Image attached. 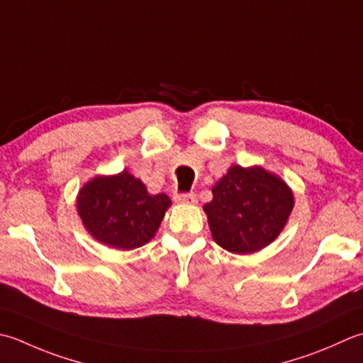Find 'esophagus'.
<instances>
[{"mask_svg": "<svg viewBox=\"0 0 363 363\" xmlns=\"http://www.w3.org/2000/svg\"><path fill=\"white\" fill-rule=\"evenodd\" d=\"M174 198L177 203H186V204H196L198 203V198L195 194H179Z\"/></svg>", "mask_w": 363, "mask_h": 363, "instance_id": "obj_1", "label": "esophagus"}]
</instances>
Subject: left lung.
I'll use <instances>...</instances> for the list:
<instances>
[{"mask_svg":"<svg viewBox=\"0 0 363 363\" xmlns=\"http://www.w3.org/2000/svg\"><path fill=\"white\" fill-rule=\"evenodd\" d=\"M293 208L291 187L259 165H231L212 187V201L203 206L212 239L236 255H250L272 244Z\"/></svg>","mask_w":363,"mask_h":363,"instance_id":"8db88e82","label":"left lung"}]
</instances>
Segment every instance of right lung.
Instances as JSON below:
<instances>
[{
  "label": "right lung",
  "mask_w": 363,
  "mask_h": 363,
  "mask_svg": "<svg viewBox=\"0 0 363 363\" xmlns=\"http://www.w3.org/2000/svg\"><path fill=\"white\" fill-rule=\"evenodd\" d=\"M172 200L151 195L129 172L99 174L78 190L77 212L92 238L116 250L147 244L159 231Z\"/></svg>",
  "instance_id": "obj_1"
}]
</instances>
